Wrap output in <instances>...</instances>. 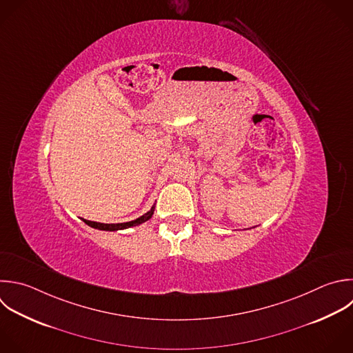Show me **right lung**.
<instances>
[{
	"mask_svg": "<svg viewBox=\"0 0 353 353\" xmlns=\"http://www.w3.org/2000/svg\"><path fill=\"white\" fill-rule=\"evenodd\" d=\"M154 207L156 204L150 208V211H148L146 214H143L142 216L134 219V221H130V222H123V223H101V222H94V221H88V219H83L88 226L91 228H95V229H99V230H109V232H114V230H123V229H127V228H131V226H138L146 221H149L154 212Z\"/></svg>",
	"mask_w": 353,
	"mask_h": 353,
	"instance_id": "add662e5",
	"label": "right lung"
}]
</instances>
